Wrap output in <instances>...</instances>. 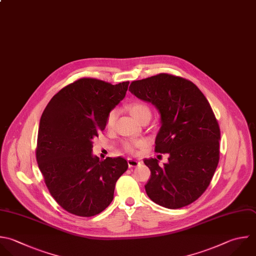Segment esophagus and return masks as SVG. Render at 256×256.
<instances>
[{
  "label": "esophagus",
  "instance_id": "esophagus-1",
  "mask_svg": "<svg viewBox=\"0 0 256 256\" xmlns=\"http://www.w3.org/2000/svg\"><path fill=\"white\" fill-rule=\"evenodd\" d=\"M140 161L139 160H136V159H131V158H129L128 159V166L130 167V168H132V167H137L138 165H140Z\"/></svg>",
  "mask_w": 256,
  "mask_h": 256
}]
</instances>
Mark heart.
<instances>
[{"label": "heart", "mask_w": 256, "mask_h": 256, "mask_svg": "<svg viewBox=\"0 0 256 256\" xmlns=\"http://www.w3.org/2000/svg\"><path fill=\"white\" fill-rule=\"evenodd\" d=\"M127 110L132 115V117L138 122L142 121L146 117H151V110H150L149 106L142 102H133V103L128 104ZM116 117H117V110H115V109L111 110L106 118L107 128H112L114 126ZM145 145H146V141L142 140V139L126 141L123 144L124 149L129 153H135V152H137L138 149L143 148Z\"/></svg>", "instance_id": "1"}]
</instances>
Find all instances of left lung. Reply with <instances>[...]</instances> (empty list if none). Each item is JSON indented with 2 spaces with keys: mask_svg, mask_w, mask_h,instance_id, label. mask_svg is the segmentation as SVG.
Listing matches in <instances>:
<instances>
[{
  "mask_svg": "<svg viewBox=\"0 0 256 256\" xmlns=\"http://www.w3.org/2000/svg\"><path fill=\"white\" fill-rule=\"evenodd\" d=\"M129 90L159 111L155 152L169 154L162 167L156 158L144 159L151 171L147 195L169 209L189 205L207 189L219 162L220 129L209 102L191 81L166 73L133 81Z\"/></svg>",
  "mask_w": 256,
  "mask_h": 256,
  "instance_id": "left-lung-1",
  "label": "left lung"
}]
</instances>
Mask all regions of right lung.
<instances>
[{"instance_id": "add662e5", "label": "right lung", "mask_w": 256, "mask_h": 256, "mask_svg": "<svg viewBox=\"0 0 256 256\" xmlns=\"http://www.w3.org/2000/svg\"><path fill=\"white\" fill-rule=\"evenodd\" d=\"M128 85L79 79L61 89L42 114L37 162L51 195L69 213L90 217L106 209L128 168L122 157L100 160L92 154L93 139L105 129L107 115Z\"/></svg>"}]
</instances>
